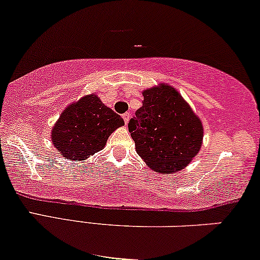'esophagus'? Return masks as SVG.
<instances>
[{"label": "esophagus", "mask_w": 260, "mask_h": 260, "mask_svg": "<svg viewBox=\"0 0 260 260\" xmlns=\"http://www.w3.org/2000/svg\"><path fill=\"white\" fill-rule=\"evenodd\" d=\"M130 113H124L123 114V119H124V123H125V125H127V123H129L130 120Z\"/></svg>", "instance_id": "34e87169"}]
</instances>
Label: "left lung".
I'll return each instance as SVG.
<instances>
[{"instance_id": "8db88e82", "label": "left lung", "mask_w": 260, "mask_h": 260, "mask_svg": "<svg viewBox=\"0 0 260 260\" xmlns=\"http://www.w3.org/2000/svg\"><path fill=\"white\" fill-rule=\"evenodd\" d=\"M142 94L143 106L129 123L137 154L157 173L173 174L184 170L203 144L201 118L167 83L144 89Z\"/></svg>"}]
</instances>
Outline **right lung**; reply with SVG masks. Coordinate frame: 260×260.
<instances>
[{"label": "right lung", "instance_id": "add662e5", "mask_svg": "<svg viewBox=\"0 0 260 260\" xmlns=\"http://www.w3.org/2000/svg\"><path fill=\"white\" fill-rule=\"evenodd\" d=\"M123 125V118L92 93L63 110L51 130V141L63 157L82 161L103 150L110 135Z\"/></svg>", "mask_w": 260, "mask_h": 260}]
</instances>
